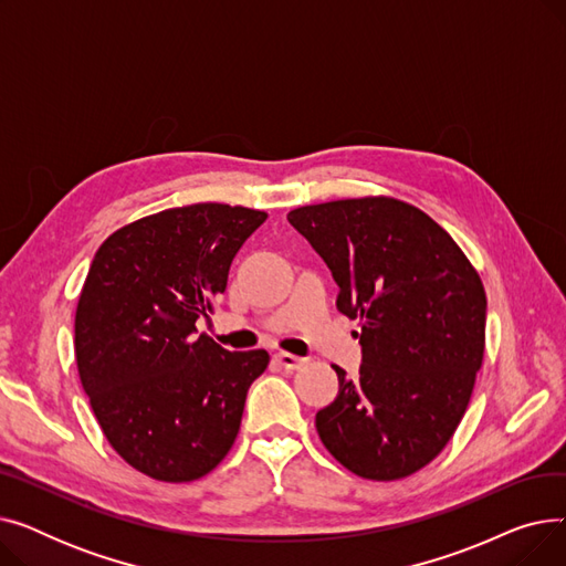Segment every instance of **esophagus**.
<instances>
[{
  "label": "esophagus",
  "instance_id": "obj_1",
  "mask_svg": "<svg viewBox=\"0 0 566 566\" xmlns=\"http://www.w3.org/2000/svg\"><path fill=\"white\" fill-rule=\"evenodd\" d=\"M275 360L284 367V369H301L307 360L305 358H301V355H293V353H277L275 355Z\"/></svg>",
  "mask_w": 566,
  "mask_h": 566
}]
</instances>
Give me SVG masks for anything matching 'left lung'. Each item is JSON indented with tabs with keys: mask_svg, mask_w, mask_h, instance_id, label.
<instances>
[{
	"mask_svg": "<svg viewBox=\"0 0 566 566\" xmlns=\"http://www.w3.org/2000/svg\"><path fill=\"white\" fill-rule=\"evenodd\" d=\"M360 318L363 365L316 412L321 442L365 480L392 482L431 463L454 436L484 360L486 293L454 238L392 197L301 206L286 216Z\"/></svg>",
	"mask_w": 566,
	"mask_h": 566,
	"instance_id": "obj_1",
	"label": "left lung"
}]
</instances>
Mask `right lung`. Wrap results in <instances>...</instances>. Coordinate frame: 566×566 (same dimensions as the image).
I'll use <instances>...</instances> for the list:
<instances>
[{"mask_svg": "<svg viewBox=\"0 0 566 566\" xmlns=\"http://www.w3.org/2000/svg\"><path fill=\"white\" fill-rule=\"evenodd\" d=\"M263 211L192 203L116 229L98 248L75 312L82 388L114 448L158 482L211 472L241 429L271 355L197 335Z\"/></svg>", "mask_w": 566, "mask_h": 566, "instance_id": "1", "label": "right lung"}]
</instances>
